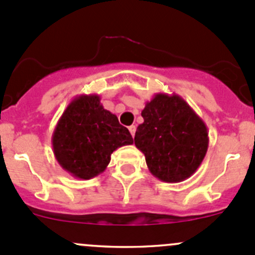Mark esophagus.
<instances>
[{
	"label": "esophagus",
	"mask_w": 255,
	"mask_h": 255,
	"mask_svg": "<svg viewBox=\"0 0 255 255\" xmlns=\"http://www.w3.org/2000/svg\"><path fill=\"white\" fill-rule=\"evenodd\" d=\"M128 131H130V133L132 135V137H133V136H135V131H136L135 125H131V127H128Z\"/></svg>",
	"instance_id": "34e87169"
}]
</instances>
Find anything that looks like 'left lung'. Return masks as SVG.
<instances>
[{
	"label": "left lung",
	"mask_w": 255,
	"mask_h": 255,
	"mask_svg": "<svg viewBox=\"0 0 255 255\" xmlns=\"http://www.w3.org/2000/svg\"><path fill=\"white\" fill-rule=\"evenodd\" d=\"M141 115L133 140L150 172L168 183L191 177L207 153L205 122L180 95L163 93L146 103Z\"/></svg>",
	"instance_id": "left-lung-1"
}]
</instances>
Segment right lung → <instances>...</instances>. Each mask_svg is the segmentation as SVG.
<instances>
[{
	"mask_svg": "<svg viewBox=\"0 0 255 255\" xmlns=\"http://www.w3.org/2000/svg\"><path fill=\"white\" fill-rule=\"evenodd\" d=\"M132 136L117 115L104 109L97 94L74 98L52 135L55 160L75 178L90 180L104 172L117 148L131 145Z\"/></svg>",
	"mask_w": 255,
	"mask_h": 255,
	"instance_id": "1",
	"label": "right lung"
}]
</instances>
